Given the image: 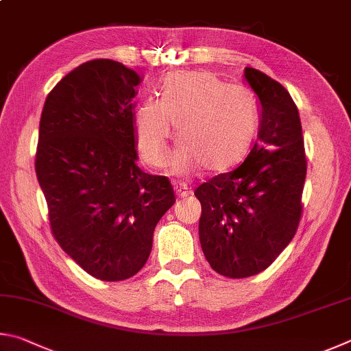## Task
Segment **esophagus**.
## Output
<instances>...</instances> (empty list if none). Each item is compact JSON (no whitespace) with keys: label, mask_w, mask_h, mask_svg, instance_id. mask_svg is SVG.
Listing matches in <instances>:
<instances>
[{"label":"esophagus","mask_w":351,"mask_h":351,"mask_svg":"<svg viewBox=\"0 0 351 351\" xmlns=\"http://www.w3.org/2000/svg\"><path fill=\"white\" fill-rule=\"evenodd\" d=\"M176 194L179 195V197H188V195L191 194V191L185 186H176Z\"/></svg>","instance_id":"esophagus-1"}]
</instances>
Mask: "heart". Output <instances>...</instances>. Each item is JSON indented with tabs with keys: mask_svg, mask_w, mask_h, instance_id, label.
<instances>
[{
	"mask_svg": "<svg viewBox=\"0 0 351 351\" xmlns=\"http://www.w3.org/2000/svg\"><path fill=\"white\" fill-rule=\"evenodd\" d=\"M259 114L257 98L243 86L208 71L176 72L162 83L160 100L145 98L135 108V143L146 165H163L174 126L180 143L172 157L176 174L189 177L200 168L222 174L247 157Z\"/></svg>",
	"mask_w": 351,
	"mask_h": 351,
	"instance_id": "b5f03b06",
	"label": "heart"
}]
</instances>
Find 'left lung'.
Here are the masks:
<instances>
[{
    "label": "left lung",
    "instance_id": "8db88e82",
    "mask_svg": "<svg viewBox=\"0 0 351 351\" xmlns=\"http://www.w3.org/2000/svg\"><path fill=\"white\" fill-rule=\"evenodd\" d=\"M243 77L261 103L257 140L241 166L194 193L202 205V250L214 271L231 279L259 274L291 242L306 176L302 125L291 95L253 67H245Z\"/></svg>",
    "mask_w": 351,
    "mask_h": 351
}]
</instances>
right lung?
<instances>
[{
  "instance_id": "obj_1",
  "label": "right lung",
  "mask_w": 351,
  "mask_h": 351,
  "mask_svg": "<svg viewBox=\"0 0 351 351\" xmlns=\"http://www.w3.org/2000/svg\"><path fill=\"white\" fill-rule=\"evenodd\" d=\"M141 77L90 60L49 92L41 112L36 179L61 248L106 282L137 274L158 220L174 205L169 180L137 166L132 117Z\"/></svg>"
}]
</instances>
